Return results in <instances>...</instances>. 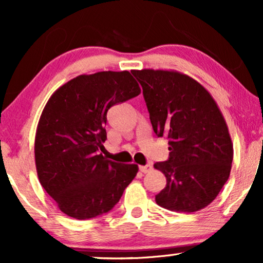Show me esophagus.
<instances>
[{
  "label": "esophagus",
  "mask_w": 263,
  "mask_h": 263,
  "mask_svg": "<svg viewBox=\"0 0 263 263\" xmlns=\"http://www.w3.org/2000/svg\"><path fill=\"white\" fill-rule=\"evenodd\" d=\"M139 170L143 172V174H146V172L152 170V165H141V166H139Z\"/></svg>",
  "instance_id": "obj_1"
}]
</instances>
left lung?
Masks as SVG:
<instances>
[{
    "mask_svg": "<svg viewBox=\"0 0 263 263\" xmlns=\"http://www.w3.org/2000/svg\"><path fill=\"white\" fill-rule=\"evenodd\" d=\"M142 87L158 138L168 140V159L154 167L166 177L159 206L197 212L218 196L229 179L233 147L228 125L206 88L174 70H133Z\"/></svg>",
    "mask_w": 263,
    "mask_h": 263,
    "instance_id": "obj_1",
    "label": "left lung"
}]
</instances>
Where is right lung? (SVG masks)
I'll return each instance as SVG.
<instances>
[{
  "label": "right lung",
  "mask_w": 263,
  "mask_h": 263,
  "mask_svg": "<svg viewBox=\"0 0 263 263\" xmlns=\"http://www.w3.org/2000/svg\"><path fill=\"white\" fill-rule=\"evenodd\" d=\"M140 92L129 71H99L71 79L50 97L35 133V167L64 214L86 220L107 213L138 174V165L107 160L100 151L107 111Z\"/></svg>",
  "instance_id": "right-lung-1"
}]
</instances>
